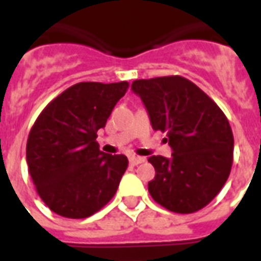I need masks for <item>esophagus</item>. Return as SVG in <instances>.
<instances>
[{
    "label": "esophagus",
    "instance_id": "esophagus-1",
    "mask_svg": "<svg viewBox=\"0 0 261 261\" xmlns=\"http://www.w3.org/2000/svg\"><path fill=\"white\" fill-rule=\"evenodd\" d=\"M128 161H130V165H133V166H137V165L144 164V162H145V158H142V156H131Z\"/></svg>",
    "mask_w": 261,
    "mask_h": 261
}]
</instances>
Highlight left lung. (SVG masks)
I'll use <instances>...</instances> for the list:
<instances>
[{
	"label": "left lung",
	"instance_id": "1",
	"mask_svg": "<svg viewBox=\"0 0 261 261\" xmlns=\"http://www.w3.org/2000/svg\"><path fill=\"white\" fill-rule=\"evenodd\" d=\"M131 89L145 105L153 130L166 133L173 149L170 159L149 156L155 177L148 192L172 213L201 210L221 192L233 162V134L226 116L180 75L136 80Z\"/></svg>",
	"mask_w": 261,
	"mask_h": 261
}]
</instances>
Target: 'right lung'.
Wrapping results in <instances>:
<instances>
[{
    "label": "right lung",
    "instance_id": "1",
    "mask_svg": "<svg viewBox=\"0 0 261 261\" xmlns=\"http://www.w3.org/2000/svg\"><path fill=\"white\" fill-rule=\"evenodd\" d=\"M128 86L127 81L80 82L39 114L28 137L26 162L37 194L53 213L86 218L117 192L128 159L102 152L96 133Z\"/></svg>",
    "mask_w": 261,
    "mask_h": 261
}]
</instances>
